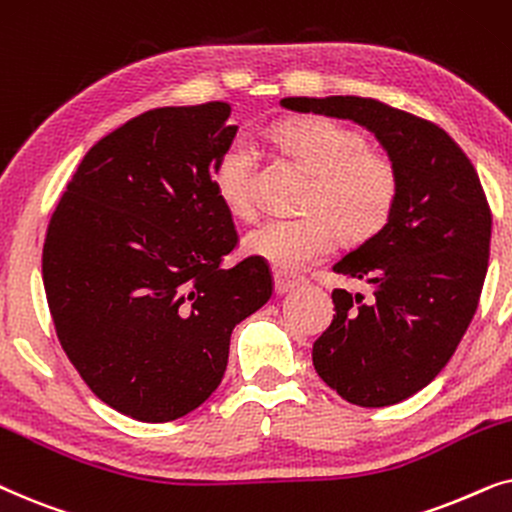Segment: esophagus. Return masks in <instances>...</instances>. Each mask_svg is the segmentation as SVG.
I'll use <instances>...</instances> for the list:
<instances>
[{
  "label": "esophagus",
  "instance_id": "34e87169",
  "mask_svg": "<svg viewBox=\"0 0 512 512\" xmlns=\"http://www.w3.org/2000/svg\"><path fill=\"white\" fill-rule=\"evenodd\" d=\"M299 283H302V278L295 276V274H290V271H283V269L274 271V288H276L278 295H285V292H290L292 288H297Z\"/></svg>",
  "mask_w": 512,
  "mask_h": 512
}]
</instances>
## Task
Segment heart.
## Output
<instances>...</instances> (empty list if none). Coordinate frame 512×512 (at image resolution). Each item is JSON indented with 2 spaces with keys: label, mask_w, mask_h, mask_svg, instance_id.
<instances>
[{
  "label": "heart",
  "mask_w": 512,
  "mask_h": 512,
  "mask_svg": "<svg viewBox=\"0 0 512 512\" xmlns=\"http://www.w3.org/2000/svg\"><path fill=\"white\" fill-rule=\"evenodd\" d=\"M274 138L313 170L304 215L269 217L243 238L250 255L278 269H302L335 248L337 229L346 241L379 234L398 201V170L388 156L367 149L360 133L335 119L299 117L276 126ZM257 149L250 138L231 140L215 163L213 185L224 208L252 217Z\"/></svg>",
  "instance_id": "obj_1"
}]
</instances>
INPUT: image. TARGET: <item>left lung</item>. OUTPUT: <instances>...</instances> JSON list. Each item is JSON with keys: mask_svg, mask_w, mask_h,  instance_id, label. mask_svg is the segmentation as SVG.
<instances>
[{"mask_svg": "<svg viewBox=\"0 0 512 512\" xmlns=\"http://www.w3.org/2000/svg\"><path fill=\"white\" fill-rule=\"evenodd\" d=\"M292 112L349 119L374 133L398 170L386 227L344 255L337 316L313 344L318 377L360 407L403 403L438 377L478 311L492 210L463 149L431 121L372 98H283Z\"/></svg>", "mask_w": 512, "mask_h": 512, "instance_id": "obj_1", "label": "left lung"}]
</instances>
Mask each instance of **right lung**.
Here are the masks:
<instances>
[{
  "instance_id": "right-lung-1",
  "label": "right lung",
  "mask_w": 512,
  "mask_h": 512,
  "mask_svg": "<svg viewBox=\"0 0 512 512\" xmlns=\"http://www.w3.org/2000/svg\"><path fill=\"white\" fill-rule=\"evenodd\" d=\"M229 114L206 102L126 121L88 149L46 231L60 346L102 403L147 424L206 403L231 330L274 290L260 257L222 267L238 243L213 185Z\"/></svg>"
}]
</instances>
